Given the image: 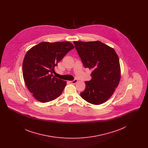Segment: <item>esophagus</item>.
<instances>
[{
	"instance_id": "1",
	"label": "esophagus",
	"mask_w": 148,
	"mask_h": 148,
	"mask_svg": "<svg viewBox=\"0 0 148 148\" xmlns=\"http://www.w3.org/2000/svg\"><path fill=\"white\" fill-rule=\"evenodd\" d=\"M70 82H71V84H76V83H77V79H74V80H72V81H71Z\"/></svg>"
}]
</instances>
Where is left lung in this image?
<instances>
[{"label":"left lung","mask_w":148,"mask_h":148,"mask_svg":"<svg viewBox=\"0 0 148 148\" xmlns=\"http://www.w3.org/2000/svg\"><path fill=\"white\" fill-rule=\"evenodd\" d=\"M85 68L92 69L80 96L94 105L104 103L113 95L120 79L119 60L114 49L100 42H74Z\"/></svg>","instance_id":"8db88e82"}]
</instances>
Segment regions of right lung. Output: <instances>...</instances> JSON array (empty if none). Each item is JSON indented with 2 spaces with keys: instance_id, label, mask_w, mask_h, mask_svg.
<instances>
[{
  "instance_id": "add662e5",
  "label": "right lung",
  "mask_w": 148,
  "mask_h": 148,
  "mask_svg": "<svg viewBox=\"0 0 148 148\" xmlns=\"http://www.w3.org/2000/svg\"><path fill=\"white\" fill-rule=\"evenodd\" d=\"M74 46L70 42H42L29 50L23 63V75L29 92L47 103L59 97L66 82L53 76L54 68Z\"/></svg>"
}]
</instances>
